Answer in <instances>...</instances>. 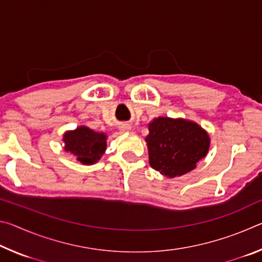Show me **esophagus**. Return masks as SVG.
<instances>
[{"instance_id": "esophagus-1", "label": "esophagus", "mask_w": 262, "mask_h": 262, "mask_svg": "<svg viewBox=\"0 0 262 262\" xmlns=\"http://www.w3.org/2000/svg\"><path fill=\"white\" fill-rule=\"evenodd\" d=\"M120 130L123 133V132H128L130 130V126L127 125V123H125V125H121L120 126Z\"/></svg>"}]
</instances>
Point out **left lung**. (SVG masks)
Wrapping results in <instances>:
<instances>
[{
	"label": "left lung",
	"mask_w": 262,
	"mask_h": 262,
	"mask_svg": "<svg viewBox=\"0 0 262 262\" xmlns=\"http://www.w3.org/2000/svg\"><path fill=\"white\" fill-rule=\"evenodd\" d=\"M149 163L159 173L173 178L192 171L209 149V136L195 122L157 118L145 137Z\"/></svg>",
	"instance_id": "8db88e82"
}]
</instances>
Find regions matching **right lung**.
<instances>
[{"label": "right lung", "mask_w": 262, "mask_h": 262, "mask_svg": "<svg viewBox=\"0 0 262 262\" xmlns=\"http://www.w3.org/2000/svg\"><path fill=\"white\" fill-rule=\"evenodd\" d=\"M64 150L77 158L82 164H94L103 156L106 149V135L94 132L88 127H78L66 133Z\"/></svg>", "instance_id": "obj_1"}]
</instances>
